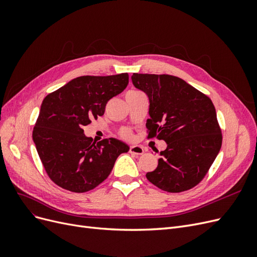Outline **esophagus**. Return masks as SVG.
<instances>
[{
  "label": "esophagus",
  "mask_w": 257,
  "mask_h": 257,
  "mask_svg": "<svg viewBox=\"0 0 257 257\" xmlns=\"http://www.w3.org/2000/svg\"><path fill=\"white\" fill-rule=\"evenodd\" d=\"M130 153H133V154H137V155H141L144 153V148L142 146H138V145H133L130 147Z\"/></svg>",
  "instance_id": "obj_1"
}]
</instances>
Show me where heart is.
<instances>
[{
	"instance_id": "b5f03b06",
	"label": "heart",
	"mask_w": 257,
	"mask_h": 257,
	"mask_svg": "<svg viewBox=\"0 0 257 257\" xmlns=\"http://www.w3.org/2000/svg\"><path fill=\"white\" fill-rule=\"evenodd\" d=\"M133 92H136V91H130L128 93H133ZM121 136L123 137V138H125V139H131L132 138V133H131V131L130 130H122L121 131Z\"/></svg>"
}]
</instances>
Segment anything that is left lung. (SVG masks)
Returning a JSON list of instances; mask_svg holds the SVG:
<instances>
[{
  "label": "left lung",
  "instance_id": "obj_1",
  "mask_svg": "<svg viewBox=\"0 0 257 257\" xmlns=\"http://www.w3.org/2000/svg\"><path fill=\"white\" fill-rule=\"evenodd\" d=\"M132 82L149 98L148 138L167 144L160 152L158 167L147 173V179L170 193L192 189L203 180L222 146L211 99L172 75L134 73Z\"/></svg>",
  "mask_w": 257,
  "mask_h": 257
}]
</instances>
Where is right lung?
<instances>
[{
    "instance_id": "1",
    "label": "right lung",
    "mask_w": 257,
    "mask_h": 257,
    "mask_svg": "<svg viewBox=\"0 0 257 257\" xmlns=\"http://www.w3.org/2000/svg\"><path fill=\"white\" fill-rule=\"evenodd\" d=\"M127 83V73L81 76L44 98L33 142L46 173L62 189L93 190L109 176L119 155L130 150L115 138L95 144L83 134V127L103 115L108 100Z\"/></svg>"
}]
</instances>
